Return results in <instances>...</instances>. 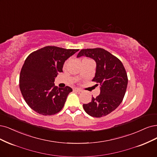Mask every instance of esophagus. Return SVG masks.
<instances>
[{"label":"esophagus","mask_w":157,"mask_h":157,"mask_svg":"<svg viewBox=\"0 0 157 157\" xmlns=\"http://www.w3.org/2000/svg\"><path fill=\"white\" fill-rule=\"evenodd\" d=\"M74 91H77V92H81V91H82V90H80V89H79V88H75L74 89Z\"/></svg>","instance_id":"esophagus-1"}]
</instances>
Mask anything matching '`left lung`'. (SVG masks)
<instances>
[{
	"label": "left lung",
	"mask_w": 157,
	"mask_h": 157,
	"mask_svg": "<svg viewBox=\"0 0 157 157\" xmlns=\"http://www.w3.org/2000/svg\"><path fill=\"white\" fill-rule=\"evenodd\" d=\"M85 56L96 62V72L92 81L100 84V94L88 104L85 112L95 117L105 116L119 106L125 96L128 84L127 75L122 62L101 48L82 49L77 57ZM98 85V84H97Z\"/></svg>",
	"instance_id": "left-lung-1"
}]
</instances>
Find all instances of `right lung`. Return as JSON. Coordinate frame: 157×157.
I'll return each instance as SVG.
<instances>
[{"label": "right lung", "mask_w": 157, "mask_h": 157, "mask_svg": "<svg viewBox=\"0 0 157 157\" xmlns=\"http://www.w3.org/2000/svg\"><path fill=\"white\" fill-rule=\"evenodd\" d=\"M78 49L47 46L28 56L21 69L19 88L26 102L40 114L51 116L60 112L73 90L58 88L55 78L63 72V63Z\"/></svg>", "instance_id": "1"}]
</instances>
